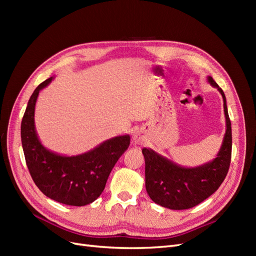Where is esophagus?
Instances as JSON below:
<instances>
[{"label":"esophagus","instance_id":"34e87169","mask_svg":"<svg viewBox=\"0 0 256 256\" xmlns=\"http://www.w3.org/2000/svg\"><path fill=\"white\" fill-rule=\"evenodd\" d=\"M144 134L141 131H136V132L134 134V142L136 144H143L144 143Z\"/></svg>","mask_w":256,"mask_h":256}]
</instances>
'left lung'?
Wrapping results in <instances>:
<instances>
[{
  "label": "left lung",
  "instance_id": "8db88e82",
  "mask_svg": "<svg viewBox=\"0 0 256 256\" xmlns=\"http://www.w3.org/2000/svg\"><path fill=\"white\" fill-rule=\"evenodd\" d=\"M207 79L222 95L226 122V131L216 157L203 166L184 168L152 150H142L145 158L146 191L154 202L162 207L182 210L198 205L218 190L228 172L232 156V127L226 99L212 76Z\"/></svg>",
  "mask_w": 256,
  "mask_h": 256
}]
</instances>
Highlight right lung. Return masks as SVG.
<instances>
[{
  "label": "right lung",
  "instance_id": "1",
  "mask_svg": "<svg viewBox=\"0 0 256 256\" xmlns=\"http://www.w3.org/2000/svg\"><path fill=\"white\" fill-rule=\"evenodd\" d=\"M53 76L40 83L30 96L21 122V142L28 172L46 196L70 206H84L102 194L112 168L130 144L128 134L109 138L78 156H62L40 143L34 124L40 92Z\"/></svg>",
  "mask_w": 256,
  "mask_h": 256
}]
</instances>
